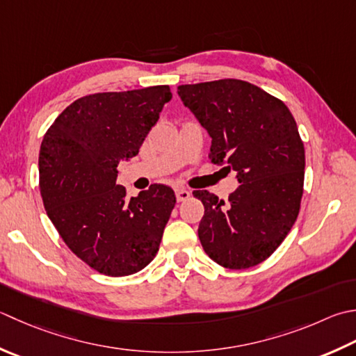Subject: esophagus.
<instances>
[{
	"label": "esophagus",
	"instance_id": "esophagus-1",
	"mask_svg": "<svg viewBox=\"0 0 356 356\" xmlns=\"http://www.w3.org/2000/svg\"><path fill=\"white\" fill-rule=\"evenodd\" d=\"M176 197H177L179 202H185V200H188V199L191 197V193L188 191V190H185V188H177V190H176Z\"/></svg>",
	"mask_w": 356,
	"mask_h": 356
}]
</instances>
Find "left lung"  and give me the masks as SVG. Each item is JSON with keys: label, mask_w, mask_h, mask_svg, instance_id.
I'll use <instances>...</instances> for the list:
<instances>
[{"label": "left lung", "mask_w": 356, "mask_h": 356, "mask_svg": "<svg viewBox=\"0 0 356 356\" xmlns=\"http://www.w3.org/2000/svg\"><path fill=\"white\" fill-rule=\"evenodd\" d=\"M185 106L211 136L208 159L238 171L228 202L207 190L199 239L219 266L243 270L264 262L287 238L304 193L305 152L290 109L252 83L224 79L177 88Z\"/></svg>", "instance_id": "left-lung-1"}]
</instances>
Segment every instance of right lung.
<instances>
[{
  "label": "right lung",
  "instance_id": "add662e5",
  "mask_svg": "<svg viewBox=\"0 0 356 356\" xmlns=\"http://www.w3.org/2000/svg\"><path fill=\"white\" fill-rule=\"evenodd\" d=\"M168 85L85 95L49 127L40 148V193L63 242L90 268L128 276L154 259L176 194L154 184L137 197L115 185L117 166L138 154Z\"/></svg>",
  "mask_w": 356,
  "mask_h": 356
}]
</instances>
